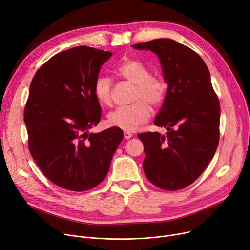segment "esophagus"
<instances>
[{
	"label": "esophagus",
	"mask_w": 250,
	"mask_h": 250,
	"mask_svg": "<svg viewBox=\"0 0 250 250\" xmlns=\"http://www.w3.org/2000/svg\"><path fill=\"white\" fill-rule=\"evenodd\" d=\"M124 137H125V139L128 140V139H130L132 137V133L129 132V131H125L124 132Z\"/></svg>",
	"instance_id": "1"
}]
</instances>
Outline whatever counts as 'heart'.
Wrapping results in <instances>:
<instances>
[{
  "instance_id": "heart-1",
  "label": "heart",
  "mask_w": 250,
  "mask_h": 250,
  "mask_svg": "<svg viewBox=\"0 0 250 250\" xmlns=\"http://www.w3.org/2000/svg\"><path fill=\"white\" fill-rule=\"evenodd\" d=\"M115 72L120 78L134 84L132 95L134 103L111 111L107 121L111 126L132 131L150 118L149 104L157 106L164 102L167 83L163 78L152 75L146 64L132 58L120 62ZM94 95L101 104L109 105L112 101L111 81L104 76L99 77L94 83Z\"/></svg>"
}]
</instances>
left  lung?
Here are the masks:
<instances>
[{
    "mask_svg": "<svg viewBox=\"0 0 250 250\" xmlns=\"http://www.w3.org/2000/svg\"><path fill=\"white\" fill-rule=\"evenodd\" d=\"M157 55L168 83L154 125L160 132L139 133L146 153V176L165 190L183 189L207 168L219 142L220 105L206 62L190 48L170 39L131 46Z\"/></svg>",
    "mask_w": 250,
    "mask_h": 250,
    "instance_id": "left-lung-1",
    "label": "left lung"
}]
</instances>
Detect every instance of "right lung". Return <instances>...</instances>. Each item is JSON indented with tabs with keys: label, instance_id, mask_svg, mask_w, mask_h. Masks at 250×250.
Here are the masks:
<instances>
[{
	"label": "right lung",
	"instance_id": "right-lung-1",
	"mask_svg": "<svg viewBox=\"0 0 250 250\" xmlns=\"http://www.w3.org/2000/svg\"><path fill=\"white\" fill-rule=\"evenodd\" d=\"M111 56L86 46L52 57L35 74L24 109L29 150L52 183L72 191H84L105 178L124 132L110 127L100 133L101 104L94 83Z\"/></svg>",
	"mask_w": 250,
	"mask_h": 250
}]
</instances>
